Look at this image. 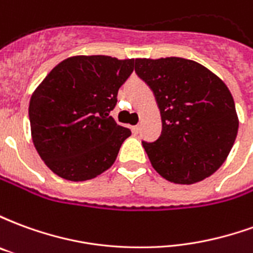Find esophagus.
Wrapping results in <instances>:
<instances>
[{
	"label": "esophagus",
	"instance_id": "34e87169",
	"mask_svg": "<svg viewBox=\"0 0 253 253\" xmlns=\"http://www.w3.org/2000/svg\"><path fill=\"white\" fill-rule=\"evenodd\" d=\"M139 130H141V127L138 126V125L137 126L132 127V132H134V134H138V132H139Z\"/></svg>",
	"mask_w": 253,
	"mask_h": 253
}]
</instances>
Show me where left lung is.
Wrapping results in <instances>:
<instances>
[{
  "label": "left lung",
  "mask_w": 253,
  "mask_h": 253,
  "mask_svg": "<svg viewBox=\"0 0 253 253\" xmlns=\"http://www.w3.org/2000/svg\"><path fill=\"white\" fill-rule=\"evenodd\" d=\"M135 73L153 90L161 114V135L154 142L142 141L154 169L177 184L212 175L239 130L228 86L201 63L184 58H139Z\"/></svg>",
  "instance_id": "obj_1"
}]
</instances>
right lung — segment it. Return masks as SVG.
<instances>
[{
  "label": "right lung",
  "instance_id": "obj_1",
  "mask_svg": "<svg viewBox=\"0 0 253 253\" xmlns=\"http://www.w3.org/2000/svg\"><path fill=\"white\" fill-rule=\"evenodd\" d=\"M134 59L77 55L58 63L31 96V134L41 159L62 179H93L115 163L130 128L110 112Z\"/></svg>",
  "mask_w": 253,
  "mask_h": 253
}]
</instances>
